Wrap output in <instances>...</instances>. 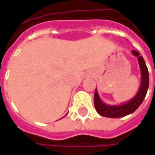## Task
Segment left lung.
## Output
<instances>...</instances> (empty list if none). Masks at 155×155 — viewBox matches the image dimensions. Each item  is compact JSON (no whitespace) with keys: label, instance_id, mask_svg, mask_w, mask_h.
<instances>
[{"label":"left lung","instance_id":"left-lung-1","mask_svg":"<svg viewBox=\"0 0 155 155\" xmlns=\"http://www.w3.org/2000/svg\"><path fill=\"white\" fill-rule=\"evenodd\" d=\"M132 53L134 55H136L137 57L140 70H141V86H140L139 91L136 94V96L134 98H132L129 101H127L124 104L118 105V106H113V105H108V104H105L102 102V101L101 100V98L99 96L98 91L96 89L95 93H94V106H95L97 112L103 117L116 118V117H125L127 115H129V114L135 112L142 104V102L147 93V90L149 87L148 69L146 67L143 58L142 57V55H140L139 53L136 50H133Z\"/></svg>","mask_w":155,"mask_h":155}]
</instances>
